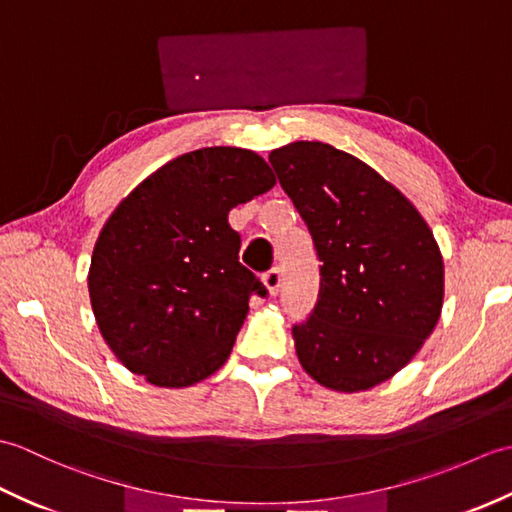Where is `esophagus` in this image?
<instances>
[{"instance_id": "34e87169", "label": "esophagus", "mask_w": 512, "mask_h": 512, "mask_svg": "<svg viewBox=\"0 0 512 512\" xmlns=\"http://www.w3.org/2000/svg\"><path fill=\"white\" fill-rule=\"evenodd\" d=\"M264 284H266V288L270 290V295H277L279 292V288H281V284H284V275H281V268H270V270H266L264 273Z\"/></svg>"}]
</instances>
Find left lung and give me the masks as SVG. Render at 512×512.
<instances>
[{
  "label": "left lung",
  "mask_w": 512,
  "mask_h": 512,
  "mask_svg": "<svg viewBox=\"0 0 512 512\" xmlns=\"http://www.w3.org/2000/svg\"><path fill=\"white\" fill-rule=\"evenodd\" d=\"M319 257L317 303L292 325L303 369L336 391L391 378L436 328L444 266L427 222L365 162L323 143L270 151Z\"/></svg>",
  "instance_id": "left-lung-1"
}]
</instances>
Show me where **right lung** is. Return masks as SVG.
<instances>
[{
    "instance_id": "obj_1",
    "label": "right lung",
    "mask_w": 512,
    "mask_h": 512,
    "mask_svg": "<svg viewBox=\"0 0 512 512\" xmlns=\"http://www.w3.org/2000/svg\"><path fill=\"white\" fill-rule=\"evenodd\" d=\"M275 187L262 156L204 147L151 173L96 239L90 301L105 343L129 372L187 387L233 350L253 295L268 290L239 264L228 211Z\"/></svg>"
}]
</instances>
